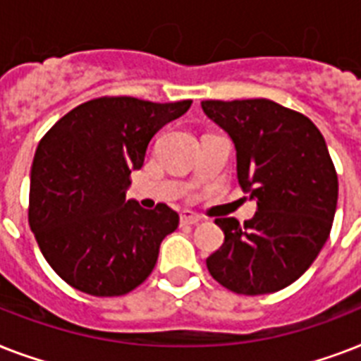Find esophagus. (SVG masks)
Returning <instances> with one entry per match:
<instances>
[{"label": "esophagus", "mask_w": 361, "mask_h": 361, "mask_svg": "<svg viewBox=\"0 0 361 361\" xmlns=\"http://www.w3.org/2000/svg\"><path fill=\"white\" fill-rule=\"evenodd\" d=\"M180 221H181V225H198L200 223V217L198 215H195L192 212H183V214L180 215Z\"/></svg>", "instance_id": "obj_1"}]
</instances>
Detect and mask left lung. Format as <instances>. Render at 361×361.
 Segmentation results:
<instances>
[{
  "instance_id": "left-lung-1",
  "label": "left lung",
  "mask_w": 361,
  "mask_h": 361,
  "mask_svg": "<svg viewBox=\"0 0 361 361\" xmlns=\"http://www.w3.org/2000/svg\"><path fill=\"white\" fill-rule=\"evenodd\" d=\"M202 110L232 138L238 181L257 200L243 225L215 219L225 243L206 266L236 294L281 290L307 271L330 236L339 183L324 136L307 116L269 99L202 101Z\"/></svg>"
}]
</instances>
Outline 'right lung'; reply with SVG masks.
Returning a JSON list of instances; mask_svg holds the SVG:
<instances>
[{
    "label": "right lung",
    "instance_id": "right-lung-1",
    "mask_svg": "<svg viewBox=\"0 0 361 361\" xmlns=\"http://www.w3.org/2000/svg\"><path fill=\"white\" fill-rule=\"evenodd\" d=\"M192 101L99 97L65 114L37 146L30 226L42 257L73 288L123 296L149 277L180 215L125 200L153 135Z\"/></svg>",
    "mask_w": 361,
    "mask_h": 361
}]
</instances>
